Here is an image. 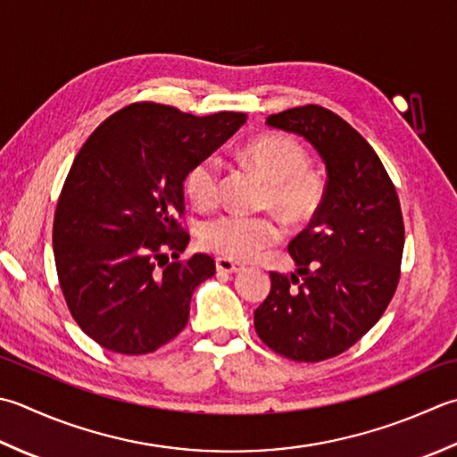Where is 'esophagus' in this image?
<instances>
[{
	"instance_id": "obj_1",
	"label": "esophagus",
	"mask_w": 457,
	"mask_h": 457,
	"mask_svg": "<svg viewBox=\"0 0 457 457\" xmlns=\"http://www.w3.org/2000/svg\"><path fill=\"white\" fill-rule=\"evenodd\" d=\"M216 270L220 273H239L244 267H241L239 263L231 262V259H226V257H218L216 259Z\"/></svg>"
}]
</instances>
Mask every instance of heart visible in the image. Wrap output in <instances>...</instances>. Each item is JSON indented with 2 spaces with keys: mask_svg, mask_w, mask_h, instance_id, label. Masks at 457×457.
<instances>
[{
  "mask_svg": "<svg viewBox=\"0 0 457 457\" xmlns=\"http://www.w3.org/2000/svg\"><path fill=\"white\" fill-rule=\"evenodd\" d=\"M245 162L267 182L263 205L289 226H303L315 218L325 198V180L309 168L307 150L297 140L281 134L262 137L244 148ZM221 166L208 156L195 162L186 176V194L195 208L212 210L220 202ZM281 226L271 216H223L205 221L200 241L205 249L236 262H249L265 247L277 244Z\"/></svg>",
  "mask_w": 457,
  "mask_h": 457,
  "instance_id": "b5f03b06",
  "label": "heart"
}]
</instances>
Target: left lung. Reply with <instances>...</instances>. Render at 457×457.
<instances>
[{
    "label": "left lung",
    "mask_w": 457,
    "mask_h": 457,
    "mask_svg": "<svg viewBox=\"0 0 457 457\" xmlns=\"http://www.w3.org/2000/svg\"><path fill=\"white\" fill-rule=\"evenodd\" d=\"M317 150L325 198L289 244L295 270L271 273V291L253 312L262 341L297 362L345 353L377 325L400 279L404 221L380 158L351 124L307 104L267 116Z\"/></svg>",
    "instance_id": "8db88e82"
}]
</instances>
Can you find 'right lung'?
Masks as SVG:
<instances>
[{"label":"right lung","instance_id":"1","mask_svg":"<svg viewBox=\"0 0 457 457\" xmlns=\"http://www.w3.org/2000/svg\"><path fill=\"white\" fill-rule=\"evenodd\" d=\"M247 114L194 116L137 103L109 116L73 160L53 221V253L77 325L106 351L146 354L187 323L192 293L216 273L190 236L184 180L244 127Z\"/></svg>","mask_w":457,"mask_h":457}]
</instances>
